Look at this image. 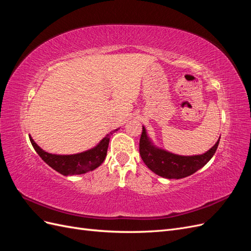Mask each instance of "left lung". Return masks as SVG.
<instances>
[{"instance_id":"1","label":"left lung","mask_w":251,"mask_h":251,"mask_svg":"<svg viewBox=\"0 0 251 251\" xmlns=\"http://www.w3.org/2000/svg\"><path fill=\"white\" fill-rule=\"evenodd\" d=\"M219 140L209 151L203 155L179 156L160 149L155 148L142 126L139 141V153L148 168L163 178L180 179L189 176L206 164L215 155L219 146Z\"/></svg>"}]
</instances>
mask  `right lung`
Here are the masks:
<instances>
[{
	"label": "right lung",
	"instance_id": "obj_1",
	"mask_svg": "<svg viewBox=\"0 0 251 251\" xmlns=\"http://www.w3.org/2000/svg\"><path fill=\"white\" fill-rule=\"evenodd\" d=\"M116 131L117 130L112 131L108 134L94 149L75 155L49 154L37 146L31 137H29V139L36 153L53 170L64 176H72V175L85 174L93 171L103 162L105 156H107L111 135Z\"/></svg>",
	"mask_w": 251,
	"mask_h": 251
}]
</instances>
